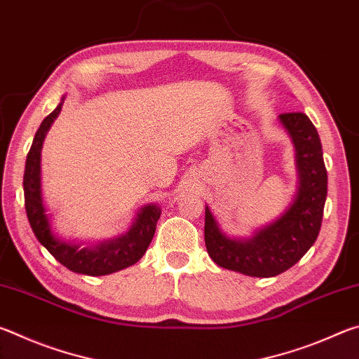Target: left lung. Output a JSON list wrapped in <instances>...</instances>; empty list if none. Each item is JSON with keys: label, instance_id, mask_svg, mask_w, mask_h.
I'll return each instance as SVG.
<instances>
[{"label": "left lung", "instance_id": "1", "mask_svg": "<svg viewBox=\"0 0 359 359\" xmlns=\"http://www.w3.org/2000/svg\"><path fill=\"white\" fill-rule=\"evenodd\" d=\"M278 120L293 141L299 185L293 204L274 223L250 239H231L205 208L204 239L209 257L220 267L250 277H274L294 266L317 241L327 193L323 150L311 118L287 112Z\"/></svg>", "mask_w": 359, "mask_h": 359}]
</instances>
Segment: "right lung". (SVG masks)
<instances>
[{"mask_svg":"<svg viewBox=\"0 0 359 359\" xmlns=\"http://www.w3.org/2000/svg\"><path fill=\"white\" fill-rule=\"evenodd\" d=\"M63 100L55 107V111L42 120L34 135L32 149L27 155L25 174H23L27 217L36 238L58 263H62L72 272H77V274L107 276L133 266L142 258L151 239H154L161 209L155 204L144 205L137 212L136 220L131 224L128 233L121 234L112 241L100 242L98 245L81 247L79 244H71V242L58 239L52 233L50 220L46 214L41 193V149L48 128L62 111Z\"/></svg>","mask_w":359,"mask_h":359,"instance_id":"right-lung-1","label":"right lung"}]
</instances>
